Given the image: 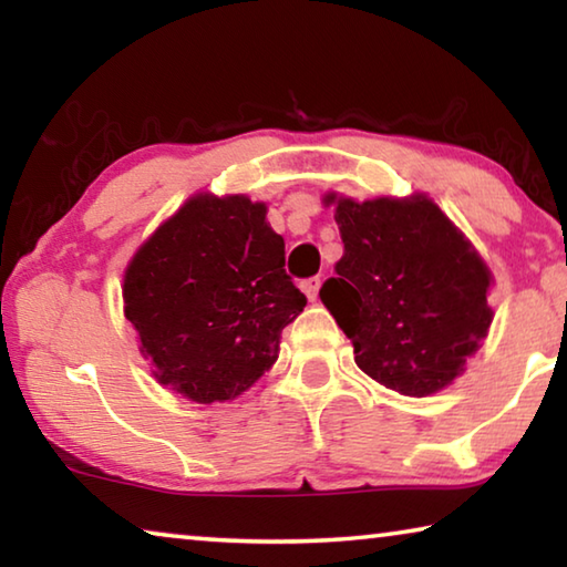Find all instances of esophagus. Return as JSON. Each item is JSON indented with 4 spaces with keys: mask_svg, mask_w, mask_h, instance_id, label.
<instances>
[{
    "mask_svg": "<svg viewBox=\"0 0 567 567\" xmlns=\"http://www.w3.org/2000/svg\"><path fill=\"white\" fill-rule=\"evenodd\" d=\"M320 277H307V280H302V292L310 297V300L315 302L318 300V292H320Z\"/></svg>",
    "mask_w": 567,
    "mask_h": 567,
    "instance_id": "esophagus-1",
    "label": "esophagus"
}]
</instances>
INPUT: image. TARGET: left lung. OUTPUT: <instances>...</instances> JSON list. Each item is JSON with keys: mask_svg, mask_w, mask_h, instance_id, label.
<instances>
[{"mask_svg": "<svg viewBox=\"0 0 567 567\" xmlns=\"http://www.w3.org/2000/svg\"><path fill=\"white\" fill-rule=\"evenodd\" d=\"M344 255L320 300L358 368L400 395L427 398L463 375L493 322V272L422 192L358 203L328 192Z\"/></svg>", "mask_w": 567, "mask_h": 567, "instance_id": "1", "label": "left lung"}]
</instances>
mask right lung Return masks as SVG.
Instances as JSON below:
<instances>
[{"mask_svg":"<svg viewBox=\"0 0 567 567\" xmlns=\"http://www.w3.org/2000/svg\"><path fill=\"white\" fill-rule=\"evenodd\" d=\"M124 318L152 375L199 405L243 395L272 368L307 305L285 272L267 205L197 192L124 270Z\"/></svg>","mask_w":567,"mask_h":567,"instance_id":"add662e5","label":"right lung"}]
</instances>
